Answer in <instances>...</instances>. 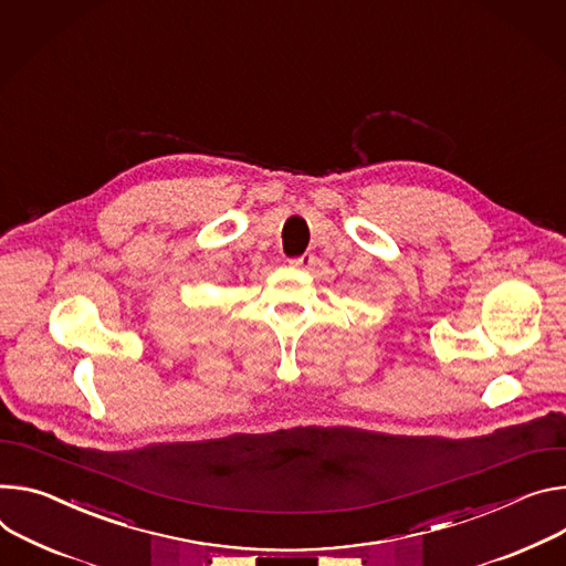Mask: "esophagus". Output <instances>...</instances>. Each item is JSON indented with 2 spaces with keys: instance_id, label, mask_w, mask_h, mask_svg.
<instances>
[{
  "instance_id": "obj_1",
  "label": "esophagus",
  "mask_w": 566,
  "mask_h": 566,
  "mask_svg": "<svg viewBox=\"0 0 566 566\" xmlns=\"http://www.w3.org/2000/svg\"><path fill=\"white\" fill-rule=\"evenodd\" d=\"M293 269H300V271H312L314 264H316V256L312 252H304L300 256H293V260L289 262Z\"/></svg>"
}]
</instances>
